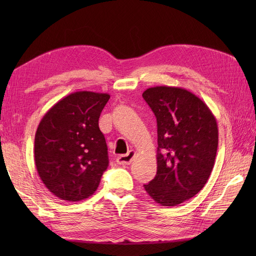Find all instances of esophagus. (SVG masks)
<instances>
[{"label": "esophagus", "instance_id": "34e87169", "mask_svg": "<svg viewBox=\"0 0 256 256\" xmlns=\"http://www.w3.org/2000/svg\"><path fill=\"white\" fill-rule=\"evenodd\" d=\"M134 156H136V152L134 150H131L126 154H120V156H118L116 161H118V164L120 166H128L132 162Z\"/></svg>", "mask_w": 256, "mask_h": 256}]
</instances>
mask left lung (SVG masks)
<instances>
[{
    "mask_svg": "<svg viewBox=\"0 0 256 256\" xmlns=\"http://www.w3.org/2000/svg\"><path fill=\"white\" fill-rule=\"evenodd\" d=\"M143 98L157 118V174L144 184L161 206H176L198 193L212 171L218 125L207 104L191 92L154 86Z\"/></svg>",
    "mask_w": 256,
    "mask_h": 256,
    "instance_id": "left-lung-1",
    "label": "left lung"
}]
</instances>
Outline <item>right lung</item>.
<instances>
[{"instance_id":"obj_1","label":"right lung","mask_w":256,"mask_h":256,"mask_svg":"<svg viewBox=\"0 0 256 256\" xmlns=\"http://www.w3.org/2000/svg\"><path fill=\"white\" fill-rule=\"evenodd\" d=\"M109 94L74 92L44 114L35 134L38 175L56 198L69 202L90 198L109 166L99 116Z\"/></svg>"}]
</instances>
